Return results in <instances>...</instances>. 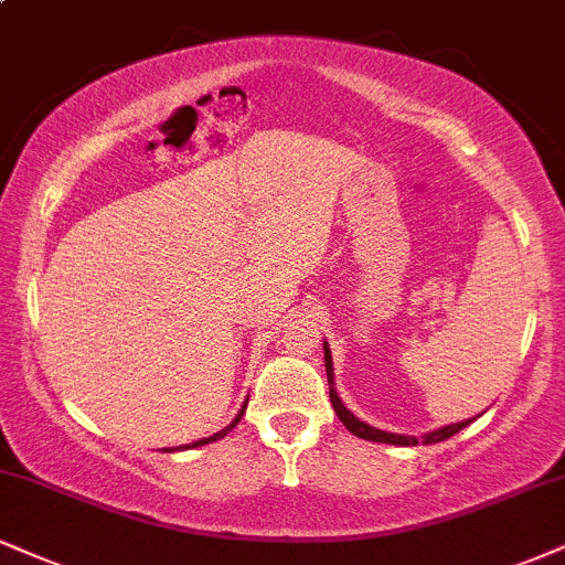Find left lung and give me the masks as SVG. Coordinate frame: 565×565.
Wrapping results in <instances>:
<instances>
[{"instance_id":"left-lung-1","label":"left lung","mask_w":565,"mask_h":565,"mask_svg":"<svg viewBox=\"0 0 565 565\" xmlns=\"http://www.w3.org/2000/svg\"><path fill=\"white\" fill-rule=\"evenodd\" d=\"M323 360H326V376H329V397H331V405H334V413L339 416V420L344 424V429L355 434L360 439H369V441H384V445H399V447H411V445H418L416 437H403V434H390V431H382V429H373V426L363 424V420L352 416L348 407L342 405V399L337 397L334 392V369H331V352H329V344H323ZM471 424V420H460V424H452V426H445V429H437L431 434H426L424 437V445H434V441H445L450 439L452 434H458L460 429H466V426Z\"/></svg>"}]
</instances>
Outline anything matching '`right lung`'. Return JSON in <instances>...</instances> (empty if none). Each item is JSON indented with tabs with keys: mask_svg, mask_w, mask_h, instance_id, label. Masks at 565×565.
<instances>
[{
	"mask_svg": "<svg viewBox=\"0 0 565 565\" xmlns=\"http://www.w3.org/2000/svg\"><path fill=\"white\" fill-rule=\"evenodd\" d=\"M244 411H247V403H244V405H242L239 416H236V418H234V424H231V426H226V429H223V431H217V434H213V437H207V439H200V441H194V445H186V447H200V445H207V441H215V439L226 437V434H228L231 429H234V426H236V424H239V420H242V416H244Z\"/></svg>",
	"mask_w": 565,
	"mask_h": 565,
	"instance_id": "add662e5",
	"label": "right lung"
}]
</instances>
